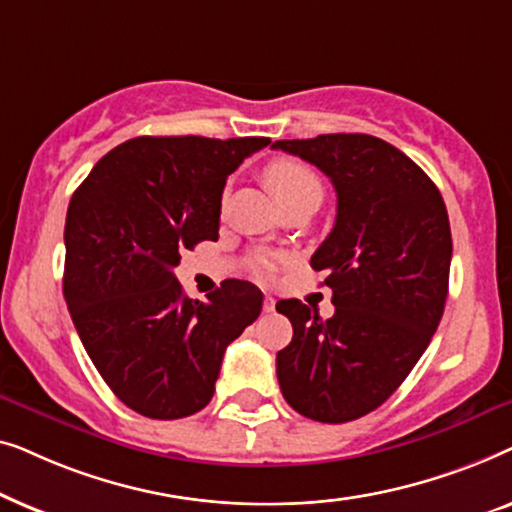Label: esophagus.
Segmentation results:
<instances>
[{"label":"esophagus","instance_id":"obj_1","mask_svg":"<svg viewBox=\"0 0 512 512\" xmlns=\"http://www.w3.org/2000/svg\"><path fill=\"white\" fill-rule=\"evenodd\" d=\"M263 312H275V298L265 296V300H263Z\"/></svg>","mask_w":512,"mask_h":512}]
</instances>
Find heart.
Masks as SVG:
<instances>
[{
    "mask_svg": "<svg viewBox=\"0 0 512 512\" xmlns=\"http://www.w3.org/2000/svg\"><path fill=\"white\" fill-rule=\"evenodd\" d=\"M265 184L270 186V191L275 193V198L279 200V205L286 207L291 202L305 200V198H319L321 200V184L310 167H305L298 160H275L265 167L263 172ZM256 268L258 272H270L272 268V258L270 256H258L256 258Z\"/></svg>",
    "mask_w": 512,
    "mask_h": 512,
    "instance_id": "obj_1",
    "label": "heart"
}]
</instances>
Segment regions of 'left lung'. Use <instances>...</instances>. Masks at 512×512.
I'll list each match as a JSON object with an SVG mask.
<instances>
[{
    "label": "left lung",
    "instance_id": "left-lung-1",
    "mask_svg": "<svg viewBox=\"0 0 512 512\" xmlns=\"http://www.w3.org/2000/svg\"><path fill=\"white\" fill-rule=\"evenodd\" d=\"M272 149L317 165L338 214L310 265L326 270L335 314L279 300L293 338L277 352L286 403L324 424L387 401L429 347L445 310L452 233L443 195L417 163L373 135L282 139Z\"/></svg>",
    "mask_w": 512,
    "mask_h": 512
}]
</instances>
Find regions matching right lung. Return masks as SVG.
Segmentation results:
<instances>
[{
  "label": "right lung",
  "instance_id": "add662e5",
  "mask_svg": "<svg viewBox=\"0 0 512 512\" xmlns=\"http://www.w3.org/2000/svg\"><path fill=\"white\" fill-rule=\"evenodd\" d=\"M268 137H135L76 188L65 223V300L97 373L139 415L181 419L214 396L223 352L261 314L263 293L226 279L207 303L174 268L219 240L228 174Z\"/></svg>",
  "mask_w": 512,
  "mask_h": 512
}]
</instances>
